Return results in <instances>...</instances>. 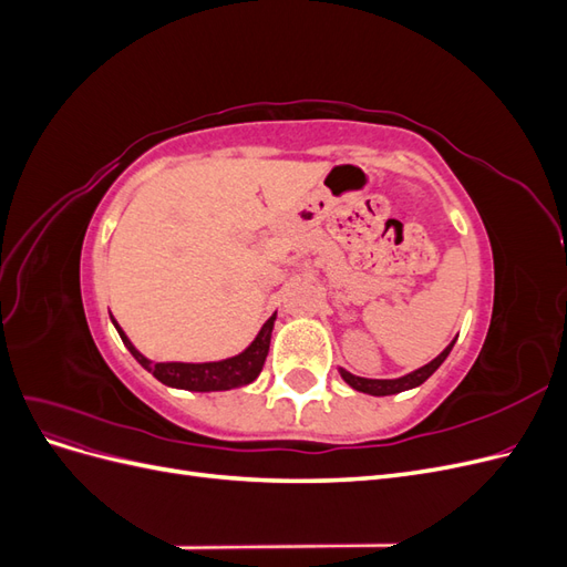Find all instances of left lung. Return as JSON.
Masks as SVG:
<instances>
[{"label": "left lung", "instance_id": "8db88e82", "mask_svg": "<svg viewBox=\"0 0 567 567\" xmlns=\"http://www.w3.org/2000/svg\"><path fill=\"white\" fill-rule=\"evenodd\" d=\"M454 342H456V338L433 359V362H427V364H423L421 369L411 371V373H404V375H400V379H362V375H354L342 367L338 369V373H340V379L346 381L352 390L364 392V394H373V398H385V394H398V392H404V390H411V388H419L421 383L431 379V375L442 367L444 359L450 357Z\"/></svg>", "mask_w": 567, "mask_h": 567}]
</instances>
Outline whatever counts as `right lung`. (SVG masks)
Segmentation results:
<instances>
[{"label":"right lung","instance_id":"1","mask_svg":"<svg viewBox=\"0 0 567 567\" xmlns=\"http://www.w3.org/2000/svg\"><path fill=\"white\" fill-rule=\"evenodd\" d=\"M111 321L136 362H140L148 373L156 375L161 383H165L169 388H179V390H192V392H217V390H234V388L248 385L257 379V375H260L267 352H269L271 329H274V321H277V315H271L262 323L260 333L255 336V340L244 352H238L227 359H219V362H200V364L151 362L148 357H144L132 346V340L125 336L123 329H120V323L115 319H111Z\"/></svg>","mask_w":567,"mask_h":567}]
</instances>
